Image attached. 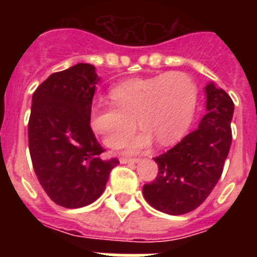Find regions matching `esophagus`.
<instances>
[{
	"mask_svg": "<svg viewBox=\"0 0 257 257\" xmlns=\"http://www.w3.org/2000/svg\"><path fill=\"white\" fill-rule=\"evenodd\" d=\"M140 161V159H120V163L121 164H136V163H139Z\"/></svg>",
	"mask_w": 257,
	"mask_h": 257,
	"instance_id": "obj_1",
	"label": "esophagus"
}]
</instances>
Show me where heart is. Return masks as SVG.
Instances as JSON below:
<instances>
[{"label":"heart","instance_id":"1","mask_svg":"<svg viewBox=\"0 0 257 257\" xmlns=\"http://www.w3.org/2000/svg\"><path fill=\"white\" fill-rule=\"evenodd\" d=\"M113 104L97 102L90 109V128L109 148H118L137 125L143 128L126 145V152L175 143L187 132L195 116L197 85L183 72H165L133 78L110 89Z\"/></svg>","mask_w":257,"mask_h":257}]
</instances>
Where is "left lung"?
<instances>
[{
	"label": "left lung",
	"mask_w": 257,
	"mask_h": 257,
	"mask_svg": "<svg viewBox=\"0 0 257 257\" xmlns=\"http://www.w3.org/2000/svg\"><path fill=\"white\" fill-rule=\"evenodd\" d=\"M204 92L207 113L197 129L153 159L159 173L143 188L149 205L168 215H184L204 203L223 173L231 148L233 101L212 81Z\"/></svg>",
	"instance_id": "obj_1"
}]
</instances>
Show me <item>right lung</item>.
Wrapping results in <instances>:
<instances>
[{"label":"right lung","mask_w":257,"mask_h":257,"mask_svg":"<svg viewBox=\"0 0 257 257\" xmlns=\"http://www.w3.org/2000/svg\"><path fill=\"white\" fill-rule=\"evenodd\" d=\"M100 81L96 68L77 64L50 74L32 97L28 137L38 181L54 203L81 208L96 201L118 160H102L104 149L90 128V109Z\"/></svg>","instance_id":"add662e5"}]
</instances>
